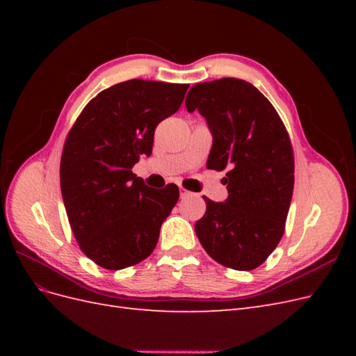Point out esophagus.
Here are the masks:
<instances>
[{"label": "esophagus", "instance_id": "1", "mask_svg": "<svg viewBox=\"0 0 356 356\" xmlns=\"http://www.w3.org/2000/svg\"><path fill=\"white\" fill-rule=\"evenodd\" d=\"M179 195H181V199H186V197H188L191 195V193L188 190H186V188H179Z\"/></svg>", "mask_w": 356, "mask_h": 356}]
</instances>
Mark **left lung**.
Here are the masks:
<instances>
[{"instance_id":"obj_1","label":"left lung","mask_w":356,"mask_h":356,"mask_svg":"<svg viewBox=\"0 0 356 356\" xmlns=\"http://www.w3.org/2000/svg\"><path fill=\"white\" fill-rule=\"evenodd\" d=\"M213 136L207 166L227 169L225 202H207L195 230L203 250L234 270H254L281 242L294 188V153L275 106L251 83L220 79L190 89Z\"/></svg>"}]
</instances>
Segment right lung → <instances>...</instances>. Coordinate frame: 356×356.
I'll list each match as a JSON object with an SVG mask.
<instances>
[{
  "label": "right lung",
  "instance_id": "1",
  "mask_svg": "<svg viewBox=\"0 0 356 356\" xmlns=\"http://www.w3.org/2000/svg\"><path fill=\"white\" fill-rule=\"evenodd\" d=\"M188 84L127 80L84 106L65 139L60 190L80 250L106 270L154 251L179 197L177 186L149 188L132 168L153 149L157 124L177 113Z\"/></svg>",
  "mask_w": 356,
  "mask_h": 356
}]
</instances>
